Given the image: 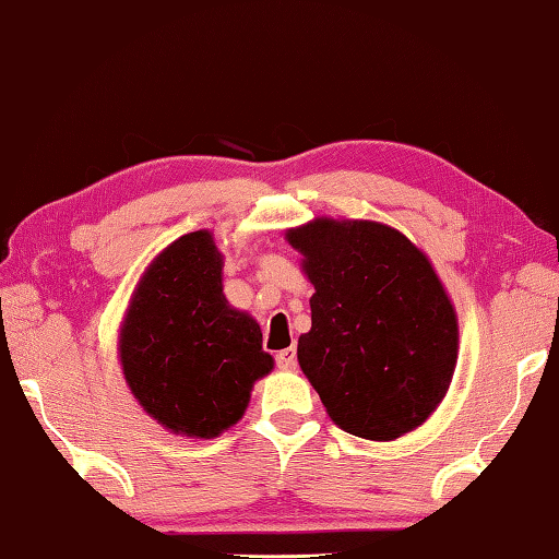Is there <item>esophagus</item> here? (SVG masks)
Masks as SVG:
<instances>
[{
    "mask_svg": "<svg viewBox=\"0 0 559 559\" xmlns=\"http://www.w3.org/2000/svg\"><path fill=\"white\" fill-rule=\"evenodd\" d=\"M276 364L283 370H293L295 366H298V352H295V346H288V348H283V352H278Z\"/></svg>",
    "mask_w": 559,
    "mask_h": 559,
    "instance_id": "obj_1",
    "label": "esophagus"
}]
</instances>
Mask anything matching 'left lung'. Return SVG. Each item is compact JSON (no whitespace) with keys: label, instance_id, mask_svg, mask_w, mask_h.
I'll return each mask as SVG.
<instances>
[{"label":"left lung","instance_id":"left-lung-1","mask_svg":"<svg viewBox=\"0 0 559 559\" xmlns=\"http://www.w3.org/2000/svg\"><path fill=\"white\" fill-rule=\"evenodd\" d=\"M314 286L298 364L332 421L395 441L431 417L457 360V317L431 261L400 229L373 221L290 227Z\"/></svg>","mask_w":559,"mask_h":559}]
</instances>
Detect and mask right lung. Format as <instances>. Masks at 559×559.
Segmentation results:
<instances>
[{"label": "right lung", "instance_id": "right-lung-1", "mask_svg": "<svg viewBox=\"0 0 559 559\" xmlns=\"http://www.w3.org/2000/svg\"><path fill=\"white\" fill-rule=\"evenodd\" d=\"M118 358L140 407L171 433L215 439L242 419L273 358L254 317L223 295V254L207 229L179 237L142 273Z\"/></svg>", "mask_w": 559, "mask_h": 559}]
</instances>
